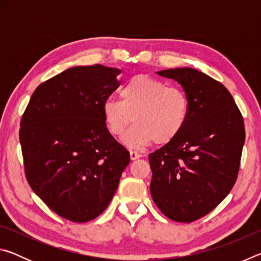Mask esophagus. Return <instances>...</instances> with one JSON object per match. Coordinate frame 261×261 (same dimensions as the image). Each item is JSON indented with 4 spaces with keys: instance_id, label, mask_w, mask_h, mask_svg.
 Here are the masks:
<instances>
[{
    "instance_id": "34e87169",
    "label": "esophagus",
    "mask_w": 261,
    "mask_h": 261,
    "mask_svg": "<svg viewBox=\"0 0 261 261\" xmlns=\"http://www.w3.org/2000/svg\"><path fill=\"white\" fill-rule=\"evenodd\" d=\"M130 158H131V160H137V159L141 158V154L136 152V151H130Z\"/></svg>"
}]
</instances>
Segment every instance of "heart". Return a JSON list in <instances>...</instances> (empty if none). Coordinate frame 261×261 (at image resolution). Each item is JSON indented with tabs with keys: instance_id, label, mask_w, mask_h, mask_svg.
Returning <instances> with one entry per match:
<instances>
[{
	"instance_id": "b5f03b06",
	"label": "heart",
	"mask_w": 261,
	"mask_h": 261,
	"mask_svg": "<svg viewBox=\"0 0 261 261\" xmlns=\"http://www.w3.org/2000/svg\"><path fill=\"white\" fill-rule=\"evenodd\" d=\"M118 100H106L102 115L110 134L120 137L132 121L135 126L124 137L130 147L166 145L175 140L190 115L188 95L178 87L147 74L130 78L120 90Z\"/></svg>"
}]
</instances>
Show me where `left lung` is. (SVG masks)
Segmentation results:
<instances>
[{"mask_svg": "<svg viewBox=\"0 0 261 261\" xmlns=\"http://www.w3.org/2000/svg\"><path fill=\"white\" fill-rule=\"evenodd\" d=\"M156 73L183 87L190 115L177 138L148 155L149 190L167 218L190 223L213 211L235 184L244 121L227 88L207 74L191 68Z\"/></svg>", "mask_w": 261, "mask_h": 261, "instance_id": "8db88e82", "label": "left lung"}]
</instances>
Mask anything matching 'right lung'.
I'll list each match as a JSON object with an SVG mask.
<instances>
[{
    "label": "right lung",
    "mask_w": 261,
    "mask_h": 261,
    "mask_svg": "<svg viewBox=\"0 0 261 261\" xmlns=\"http://www.w3.org/2000/svg\"><path fill=\"white\" fill-rule=\"evenodd\" d=\"M120 73L101 64L70 68L35 88L21 116L26 179L53 212L72 222L107 208L130 162L102 115Z\"/></svg>",
    "instance_id": "obj_1"
}]
</instances>
